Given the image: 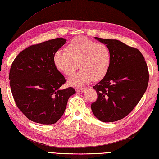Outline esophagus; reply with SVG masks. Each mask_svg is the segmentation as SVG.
Segmentation results:
<instances>
[{"label": "esophagus", "mask_w": 159, "mask_h": 159, "mask_svg": "<svg viewBox=\"0 0 159 159\" xmlns=\"http://www.w3.org/2000/svg\"><path fill=\"white\" fill-rule=\"evenodd\" d=\"M75 90L76 92L80 93V92H83L85 90V89L84 88H76Z\"/></svg>", "instance_id": "obj_1"}]
</instances>
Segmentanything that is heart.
<instances>
[{
	"mask_svg": "<svg viewBox=\"0 0 159 159\" xmlns=\"http://www.w3.org/2000/svg\"><path fill=\"white\" fill-rule=\"evenodd\" d=\"M53 62L58 70L65 76L72 75L79 66L80 70L68 79L73 87H81L105 76L111 64V53L103 43L79 36L69 43L65 52L54 53Z\"/></svg>",
	"mask_w": 159,
	"mask_h": 159,
	"instance_id": "b5f03b06",
	"label": "heart"
}]
</instances>
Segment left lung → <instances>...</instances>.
I'll return each mask as SVG.
<instances>
[{"label": "left lung", "instance_id": "8db88e82", "mask_svg": "<svg viewBox=\"0 0 159 159\" xmlns=\"http://www.w3.org/2000/svg\"><path fill=\"white\" fill-rule=\"evenodd\" d=\"M95 38L108 47L111 64L107 75L93 87L98 97L91 109L100 121H116L128 116L144 95L149 79L147 65L138 49L117 39Z\"/></svg>", "mask_w": 159, "mask_h": 159}]
</instances>
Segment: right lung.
Wrapping results in <instances>:
<instances>
[{
    "mask_svg": "<svg viewBox=\"0 0 159 159\" xmlns=\"http://www.w3.org/2000/svg\"><path fill=\"white\" fill-rule=\"evenodd\" d=\"M66 41L59 38L31 46L11 65L9 79L15 103L32 121L55 124L62 116L69 97L76 93L72 87L60 89L66 80L53 62L54 53Z\"/></svg>",
    "mask_w": 159,
    "mask_h": 159,
    "instance_id": "add662e5",
    "label": "right lung"
}]
</instances>
